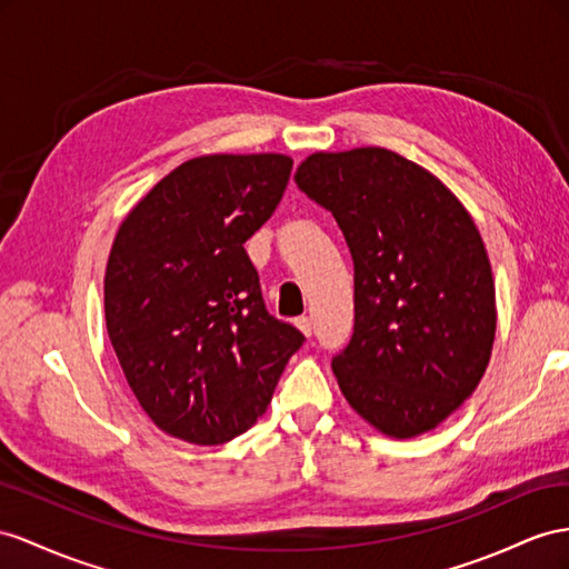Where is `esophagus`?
<instances>
[{
    "mask_svg": "<svg viewBox=\"0 0 569 569\" xmlns=\"http://www.w3.org/2000/svg\"><path fill=\"white\" fill-rule=\"evenodd\" d=\"M296 325H298V329L305 333V337H312V319H310L308 315L298 317V319H296Z\"/></svg>",
    "mask_w": 569,
    "mask_h": 569,
    "instance_id": "1",
    "label": "esophagus"
}]
</instances>
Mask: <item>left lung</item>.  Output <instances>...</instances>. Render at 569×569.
Here are the masks:
<instances>
[{"instance_id":"left-lung-1","label":"left lung","mask_w":569,"mask_h":569,"mask_svg":"<svg viewBox=\"0 0 569 569\" xmlns=\"http://www.w3.org/2000/svg\"><path fill=\"white\" fill-rule=\"evenodd\" d=\"M296 182L353 257V337L331 358L348 403L391 437L432 430L473 395L495 339V286L473 218L403 156L315 153Z\"/></svg>"}]
</instances>
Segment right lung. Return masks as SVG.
<instances>
[{"mask_svg": "<svg viewBox=\"0 0 569 569\" xmlns=\"http://www.w3.org/2000/svg\"><path fill=\"white\" fill-rule=\"evenodd\" d=\"M293 158L201 156L166 174L114 238L106 325L141 409L172 437L223 445L267 411L302 331L269 315L244 242Z\"/></svg>", "mask_w": 569, "mask_h": 569, "instance_id": "obj_1", "label": "right lung"}]
</instances>
